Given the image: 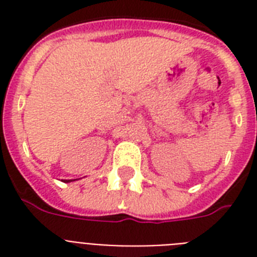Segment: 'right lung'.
<instances>
[{
    "label": "right lung",
    "mask_w": 257,
    "mask_h": 257,
    "mask_svg": "<svg viewBox=\"0 0 257 257\" xmlns=\"http://www.w3.org/2000/svg\"><path fill=\"white\" fill-rule=\"evenodd\" d=\"M70 181H74V180H64V183H70Z\"/></svg>",
    "instance_id": "1"
}]
</instances>
